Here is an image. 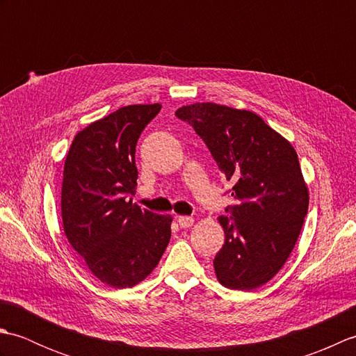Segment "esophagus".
<instances>
[{
    "instance_id": "1",
    "label": "esophagus",
    "mask_w": 356,
    "mask_h": 356,
    "mask_svg": "<svg viewBox=\"0 0 356 356\" xmlns=\"http://www.w3.org/2000/svg\"><path fill=\"white\" fill-rule=\"evenodd\" d=\"M177 223L180 225V228H190V226H193V223H194V218L188 217V216H179Z\"/></svg>"
}]
</instances>
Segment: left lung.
<instances>
[{"label": "left lung", "mask_w": 356, "mask_h": 356, "mask_svg": "<svg viewBox=\"0 0 356 356\" xmlns=\"http://www.w3.org/2000/svg\"><path fill=\"white\" fill-rule=\"evenodd\" d=\"M176 115L194 127L232 184L236 203L217 218L225 245L216 277L229 289L254 291L283 268L303 228L309 190L297 151L249 110L195 102Z\"/></svg>", "instance_id": "left-lung-1"}]
</instances>
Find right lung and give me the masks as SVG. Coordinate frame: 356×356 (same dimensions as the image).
I'll return each mask as SVG.
<instances>
[{
  "label": "right lung",
  "instance_id": "right-lung-1",
  "mask_svg": "<svg viewBox=\"0 0 356 356\" xmlns=\"http://www.w3.org/2000/svg\"><path fill=\"white\" fill-rule=\"evenodd\" d=\"M161 104H134L88 124L64 163L61 216L67 240L104 284L125 289L154 270L171 238L170 214L128 199L138 186L136 143Z\"/></svg>",
  "mask_w": 356,
  "mask_h": 356
}]
</instances>
